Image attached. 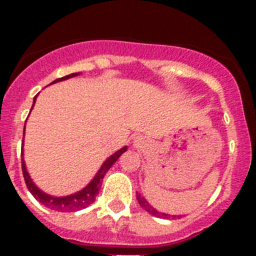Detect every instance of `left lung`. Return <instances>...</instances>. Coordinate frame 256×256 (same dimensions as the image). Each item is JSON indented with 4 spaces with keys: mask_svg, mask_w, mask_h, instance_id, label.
Instances as JSON below:
<instances>
[{
    "mask_svg": "<svg viewBox=\"0 0 256 256\" xmlns=\"http://www.w3.org/2000/svg\"><path fill=\"white\" fill-rule=\"evenodd\" d=\"M136 199H138V203L140 204V207L148 211V214L154 215V216H158V218H171L170 214H164V212H160V211H156V208H154V207H152V204H150V203H148V200L144 198V196H142V195L138 194V192H136ZM172 218H176V215H172Z\"/></svg>",
    "mask_w": 256,
    "mask_h": 256,
    "instance_id": "obj_1",
    "label": "left lung"
}]
</instances>
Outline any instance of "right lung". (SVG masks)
Returning <instances> with one entry per match:
<instances>
[{
    "label": "right lung",
    "mask_w": 256,
    "mask_h": 256,
    "mask_svg": "<svg viewBox=\"0 0 256 256\" xmlns=\"http://www.w3.org/2000/svg\"><path fill=\"white\" fill-rule=\"evenodd\" d=\"M76 76H80V73H73L69 74V76H66V77L58 78V80L53 81L52 84L65 81V80L73 78L76 77ZM36 98H37V96H34L33 106L34 104H36ZM33 106H32V108H33ZM24 136H25V128H24ZM22 148H24V140H22ZM126 150H128V146L120 148L118 152H116L112 156H108V160L102 164V166H100V168L98 170V172L94 175V178L90 180V183H88V186L84 187L82 190L77 191V192H74V194L66 195V196H53V195L44 192L41 188H38V187L36 186V183L33 182V179L30 178L28 170H26V164L24 158H22V174H24V178H25L26 186H28V188H29V191L32 192V195L37 199L38 202L42 203V204H45L46 207H49L52 210L61 211V212H72V211L82 210V208L90 206V204L96 200V194H98V191H100V186H102V179H104V176L106 175L108 168L116 164V160H118ZM21 156H24V148L21 150Z\"/></svg>",
    "instance_id": "obj_1"
}]
</instances>
